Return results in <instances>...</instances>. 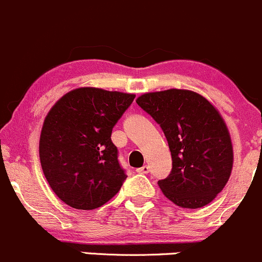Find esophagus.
<instances>
[{
    "label": "esophagus",
    "instance_id": "1",
    "mask_svg": "<svg viewBox=\"0 0 262 262\" xmlns=\"http://www.w3.org/2000/svg\"><path fill=\"white\" fill-rule=\"evenodd\" d=\"M149 170H150L149 166H148V165H144L143 167L138 168V170H137V171H138V172H141V173H148V172H149Z\"/></svg>",
    "mask_w": 262,
    "mask_h": 262
}]
</instances>
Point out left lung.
I'll list each match as a JSON object with an SVG mask.
<instances>
[{"label": "left lung", "mask_w": 262, "mask_h": 262, "mask_svg": "<svg viewBox=\"0 0 262 262\" xmlns=\"http://www.w3.org/2000/svg\"><path fill=\"white\" fill-rule=\"evenodd\" d=\"M137 104L161 126L171 150L172 170L158 181L165 196L189 209L209 204L233 165L231 137L215 107L196 92L178 89L144 94Z\"/></svg>", "instance_id": "left-lung-1"}]
</instances>
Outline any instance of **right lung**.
Instances as JSON below:
<instances>
[{
	"label": "right lung",
	"instance_id": "obj_1",
	"mask_svg": "<svg viewBox=\"0 0 262 262\" xmlns=\"http://www.w3.org/2000/svg\"><path fill=\"white\" fill-rule=\"evenodd\" d=\"M136 95L73 90L50 109L39 142L43 172L62 202L91 210L109 202L125 181L113 128Z\"/></svg>",
	"mask_w": 262,
	"mask_h": 262
}]
</instances>
